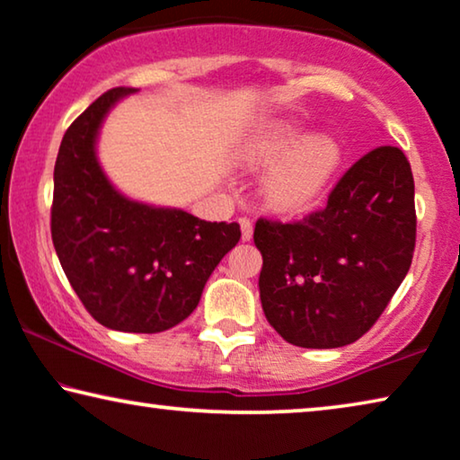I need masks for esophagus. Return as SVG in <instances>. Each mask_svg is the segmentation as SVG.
Returning <instances> with one entry per match:
<instances>
[{"mask_svg": "<svg viewBox=\"0 0 460 460\" xmlns=\"http://www.w3.org/2000/svg\"><path fill=\"white\" fill-rule=\"evenodd\" d=\"M239 227H242V239H243V242H250L252 235H253V223L250 221L248 217H242V218H239Z\"/></svg>", "mask_w": 460, "mask_h": 460, "instance_id": "34e87169", "label": "esophagus"}]
</instances>
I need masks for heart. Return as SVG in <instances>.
<instances>
[{"mask_svg": "<svg viewBox=\"0 0 460 460\" xmlns=\"http://www.w3.org/2000/svg\"><path fill=\"white\" fill-rule=\"evenodd\" d=\"M253 167H272L264 194L270 207L283 212L301 210L316 200L337 169L341 150L328 136H310L297 126H277L250 150Z\"/></svg>", "mask_w": 460, "mask_h": 460, "instance_id": "b5f03b06", "label": "heart"}]
</instances>
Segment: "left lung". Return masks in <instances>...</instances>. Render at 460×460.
Instances as JSON below:
<instances>
[{
    "label": "left lung",
    "instance_id": "1",
    "mask_svg": "<svg viewBox=\"0 0 460 460\" xmlns=\"http://www.w3.org/2000/svg\"><path fill=\"white\" fill-rule=\"evenodd\" d=\"M415 233L405 153L369 150L345 171L324 208L301 221H256L266 320L291 345H351L376 324L409 272Z\"/></svg>",
    "mask_w": 460,
    "mask_h": 460
}]
</instances>
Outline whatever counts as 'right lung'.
<instances>
[{"instance_id": "1", "label": "right lung", "mask_w": 460, "mask_h": 460, "mask_svg": "<svg viewBox=\"0 0 460 460\" xmlns=\"http://www.w3.org/2000/svg\"><path fill=\"white\" fill-rule=\"evenodd\" d=\"M128 93L101 94L66 129L53 171L51 239L72 289L99 324L155 334L196 310L242 231L237 223L132 202L107 181L94 140L102 118Z\"/></svg>"}]
</instances>
